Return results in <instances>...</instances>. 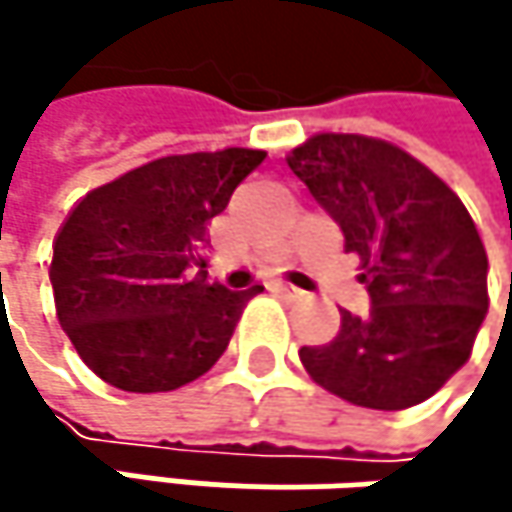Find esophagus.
<instances>
[{"label": "esophagus", "mask_w": 512, "mask_h": 512, "mask_svg": "<svg viewBox=\"0 0 512 512\" xmlns=\"http://www.w3.org/2000/svg\"><path fill=\"white\" fill-rule=\"evenodd\" d=\"M269 287H272L275 293H284V296H302V290H299V287H293L290 281H281V278H278V281H272Z\"/></svg>", "instance_id": "esophagus-1"}]
</instances>
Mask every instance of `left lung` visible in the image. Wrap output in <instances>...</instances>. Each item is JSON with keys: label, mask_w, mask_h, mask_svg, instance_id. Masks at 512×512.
I'll return each instance as SVG.
<instances>
[{"label": "left lung", "mask_w": 512, "mask_h": 512, "mask_svg": "<svg viewBox=\"0 0 512 512\" xmlns=\"http://www.w3.org/2000/svg\"><path fill=\"white\" fill-rule=\"evenodd\" d=\"M287 165L341 225L370 293V311H344L332 344L299 350L305 370L356 406L424 403L468 361L489 311V260L460 195L397 145L356 133L311 136Z\"/></svg>", "instance_id": "1"}]
</instances>
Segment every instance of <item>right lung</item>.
<instances>
[{
    "instance_id": "right-lung-1",
    "label": "right lung",
    "mask_w": 512,
    "mask_h": 512,
    "mask_svg": "<svg viewBox=\"0 0 512 512\" xmlns=\"http://www.w3.org/2000/svg\"><path fill=\"white\" fill-rule=\"evenodd\" d=\"M263 151L174 154L91 189L52 243L55 314L79 358L109 385L174 391L228 350L263 287L210 284L207 222L263 162Z\"/></svg>"
}]
</instances>
